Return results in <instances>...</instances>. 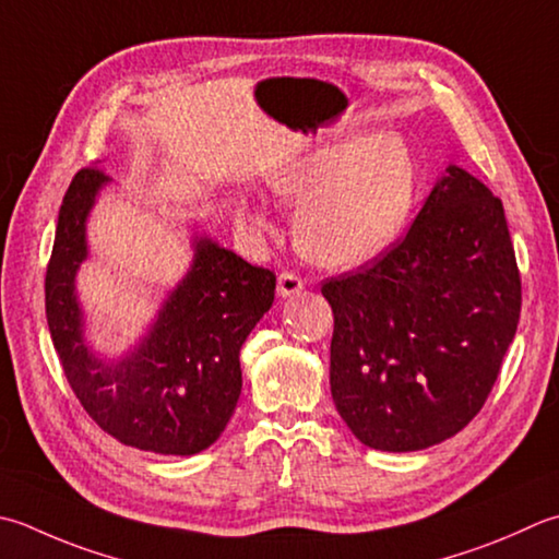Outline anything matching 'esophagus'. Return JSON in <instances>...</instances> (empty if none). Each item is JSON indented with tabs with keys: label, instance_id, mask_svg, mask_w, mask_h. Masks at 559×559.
<instances>
[{
	"label": "esophagus",
	"instance_id": "1",
	"mask_svg": "<svg viewBox=\"0 0 559 559\" xmlns=\"http://www.w3.org/2000/svg\"><path fill=\"white\" fill-rule=\"evenodd\" d=\"M305 281L300 276H295L290 271H283L278 276V295L281 298H293V295L302 293Z\"/></svg>",
	"mask_w": 559,
	"mask_h": 559
}]
</instances>
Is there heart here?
I'll use <instances>...</instances> for the list:
<instances>
[{
	"instance_id": "b5f03b06",
	"label": "heart",
	"mask_w": 559,
	"mask_h": 559,
	"mask_svg": "<svg viewBox=\"0 0 559 559\" xmlns=\"http://www.w3.org/2000/svg\"><path fill=\"white\" fill-rule=\"evenodd\" d=\"M286 205H298L295 245L324 269H358L378 259L407 227L417 201V162L404 138L378 133L312 147L278 162L266 177ZM237 223L269 233L264 213L242 199Z\"/></svg>"
}]
</instances>
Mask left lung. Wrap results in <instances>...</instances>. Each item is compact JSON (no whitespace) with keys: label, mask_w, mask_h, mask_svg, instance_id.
Returning a JSON list of instances; mask_svg holds the SVG:
<instances>
[{"label":"left lung","mask_w":559,"mask_h":559,"mask_svg":"<svg viewBox=\"0 0 559 559\" xmlns=\"http://www.w3.org/2000/svg\"><path fill=\"white\" fill-rule=\"evenodd\" d=\"M322 295L334 312L332 400L356 439L388 453L451 439L483 409L519 326L504 205L448 164L407 237Z\"/></svg>","instance_id":"obj_1"}]
</instances>
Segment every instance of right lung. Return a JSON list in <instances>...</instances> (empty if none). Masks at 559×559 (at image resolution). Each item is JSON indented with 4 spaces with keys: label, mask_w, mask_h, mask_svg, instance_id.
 Masks as SVG:
<instances>
[{
    "label": "right lung",
    "mask_w": 559,
    "mask_h": 559,
    "mask_svg": "<svg viewBox=\"0 0 559 559\" xmlns=\"http://www.w3.org/2000/svg\"><path fill=\"white\" fill-rule=\"evenodd\" d=\"M111 179L98 167L74 174L64 193L46 273L52 346L76 400L116 441L159 455L211 448L242 392L239 352L271 310L276 276L207 235H193V261L147 332L123 356H98L84 336L76 271L90 257L86 221Z\"/></svg>",
    "instance_id": "obj_1"
}]
</instances>
